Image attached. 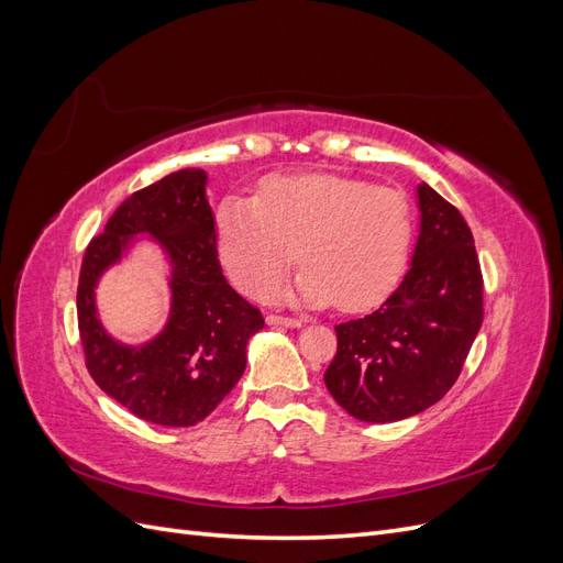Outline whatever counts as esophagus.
I'll use <instances>...</instances> for the list:
<instances>
[{"label":"esophagus","mask_w":563,"mask_h":563,"mask_svg":"<svg viewBox=\"0 0 563 563\" xmlns=\"http://www.w3.org/2000/svg\"><path fill=\"white\" fill-rule=\"evenodd\" d=\"M267 323H269V327H291V329H298V327H302V319L284 317V314H267Z\"/></svg>","instance_id":"obj_1"}]
</instances>
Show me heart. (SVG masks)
I'll return each mask as SVG.
<instances>
[{
	"instance_id": "obj_1",
	"label": "heart",
	"mask_w": 563,
	"mask_h": 563,
	"mask_svg": "<svg viewBox=\"0 0 563 563\" xmlns=\"http://www.w3.org/2000/svg\"><path fill=\"white\" fill-rule=\"evenodd\" d=\"M411 234V203L401 192L335 174L269 178L255 199L228 197L216 220L220 261L244 294L267 298L298 251L305 267L286 296L345 312L391 291Z\"/></svg>"
}]
</instances>
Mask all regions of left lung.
Masks as SVG:
<instances>
[{
  "label": "left lung",
  "instance_id": "8db88e82",
  "mask_svg": "<svg viewBox=\"0 0 563 563\" xmlns=\"http://www.w3.org/2000/svg\"><path fill=\"white\" fill-rule=\"evenodd\" d=\"M411 269L376 312L338 323L323 373L331 397L364 422H397L437 404L457 380L484 321V279L460 211L418 185Z\"/></svg>",
  "mask_w": 563,
  "mask_h": 563
}]
</instances>
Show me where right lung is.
Segmentation results:
<instances>
[{
  "label": "right lung",
  "mask_w": 563,
  "mask_h": 563,
  "mask_svg": "<svg viewBox=\"0 0 563 563\" xmlns=\"http://www.w3.org/2000/svg\"><path fill=\"white\" fill-rule=\"evenodd\" d=\"M139 233L152 235L173 263V314L159 336L133 349L102 329L95 286ZM77 319L91 378L133 416L190 428L230 395L246 368L249 340L265 319L223 277L201 168H180L119 203L84 253Z\"/></svg>",
  "instance_id": "1"
}]
</instances>
